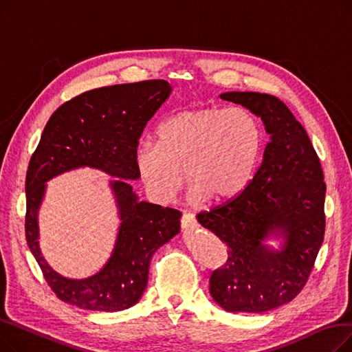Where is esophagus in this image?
<instances>
[{
    "label": "esophagus",
    "instance_id": "obj_1",
    "mask_svg": "<svg viewBox=\"0 0 352 352\" xmlns=\"http://www.w3.org/2000/svg\"><path fill=\"white\" fill-rule=\"evenodd\" d=\"M181 227L184 231H192L197 227V219L192 214H184L181 218Z\"/></svg>",
    "mask_w": 352,
    "mask_h": 352
}]
</instances>
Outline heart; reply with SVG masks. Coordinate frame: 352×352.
Here are the masks:
<instances>
[{
	"instance_id": "obj_1",
	"label": "heart",
	"mask_w": 352,
	"mask_h": 352,
	"mask_svg": "<svg viewBox=\"0 0 352 352\" xmlns=\"http://www.w3.org/2000/svg\"><path fill=\"white\" fill-rule=\"evenodd\" d=\"M157 144H142L134 162L146 194L166 204L190 181L194 204L227 202L251 182L263 151V128L245 107H195L165 118Z\"/></svg>"
}]
</instances>
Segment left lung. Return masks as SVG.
Here are the masks:
<instances>
[{"label":"left lung","mask_w":352,"mask_h":352,"mask_svg":"<svg viewBox=\"0 0 352 352\" xmlns=\"http://www.w3.org/2000/svg\"><path fill=\"white\" fill-rule=\"evenodd\" d=\"M219 98L261 118L270 142L248 187L197 215L228 247L210 294L228 312L260 314L289 302L305 285L324 241L327 188L307 131L283 101L251 91Z\"/></svg>","instance_id":"8db88e82"}]
</instances>
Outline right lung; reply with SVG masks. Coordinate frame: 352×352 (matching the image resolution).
<instances>
[{
  "instance_id": "right-lung-1",
  "label": "right lung",
  "mask_w": 352,
  "mask_h": 352,
  "mask_svg": "<svg viewBox=\"0 0 352 352\" xmlns=\"http://www.w3.org/2000/svg\"><path fill=\"white\" fill-rule=\"evenodd\" d=\"M171 92L173 85L164 80L102 87L63 104L48 120L27 171L25 236L61 301L101 312L135 305L148 283L151 256L179 232V211L140 201L126 181L140 178L134 162L138 140ZM87 166L115 177L109 186L120 226L115 248L100 271L85 279H68L41 252L38 214L50 179Z\"/></svg>"
}]
</instances>
